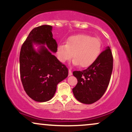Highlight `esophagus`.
Masks as SVG:
<instances>
[{
  "label": "esophagus",
  "instance_id": "obj_1",
  "mask_svg": "<svg viewBox=\"0 0 132 132\" xmlns=\"http://www.w3.org/2000/svg\"><path fill=\"white\" fill-rule=\"evenodd\" d=\"M72 75V71H71V70L70 69H69V76H71Z\"/></svg>",
  "mask_w": 132,
  "mask_h": 132
}]
</instances>
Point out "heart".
<instances>
[{"mask_svg":"<svg viewBox=\"0 0 132 132\" xmlns=\"http://www.w3.org/2000/svg\"><path fill=\"white\" fill-rule=\"evenodd\" d=\"M102 44L98 38L88 35L80 34L71 36L66 45H60L57 48V59L61 63H66L72 57L73 63L82 68H86L96 61L102 50Z\"/></svg>","mask_w":132,"mask_h":132,"instance_id":"b5f03b06","label":"heart"}]
</instances>
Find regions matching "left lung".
<instances>
[{
    "instance_id": "obj_1",
    "label": "left lung",
    "mask_w": 132,
    "mask_h": 132,
    "mask_svg": "<svg viewBox=\"0 0 132 132\" xmlns=\"http://www.w3.org/2000/svg\"><path fill=\"white\" fill-rule=\"evenodd\" d=\"M112 69V53L107 47L87 69L73 71L72 74L78 79L76 86L72 89L76 99L86 104L99 100L107 90Z\"/></svg>"
}]
</instances>
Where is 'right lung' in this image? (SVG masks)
Segmentation results:
<instances>
[{"instance_id":"add662e5","label":"right lung","mask_w":132,"mask_h":132,"mask_svg":"<svg viewBox=\"0 0 132 132\" xmlns=\"http://www.w3.org/2000/svg\"><path fill=\"white\" fill-rule=\"evenodd\" d=\"M52 27L44 25L30 31L20 53V73L27 95L37 102L52 99L59 82L68 76V69L44 46L38 52L33 44L46 45L53 53L57 51L56 42L53 38Z\"/></svg>"}]
</instances>
